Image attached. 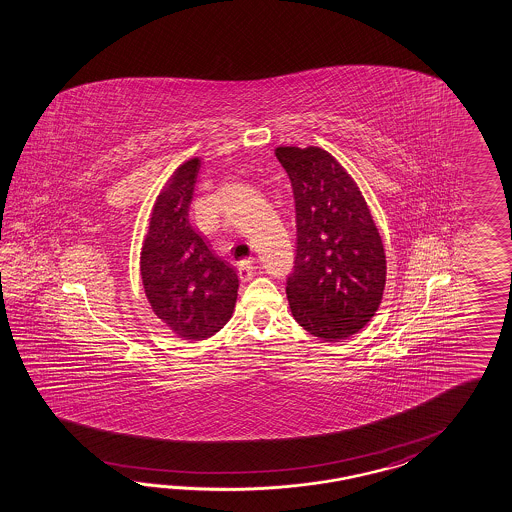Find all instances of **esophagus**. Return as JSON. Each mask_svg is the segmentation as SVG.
Instances as JSON below:
<instances>
[{"instance_id":"obj_1","label":"esophagus","mask_w":512,"mask_h":512,"mask_svg":"<svg viewBox=\"0 0 512 512\" xmlns=\"http://www.w3.org/2000/svg\"><path fill=\"white\" fill-rule=\"evenodd\" d=\"M255 259H246V261H240L238 263V276L242 281H249L255 276Z\"/></svg>"}]
</instances>
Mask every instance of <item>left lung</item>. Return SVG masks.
I'll return each mask as SVG.
<instances>
[{"label":"left lung","instance_id":"1","mask_svg":"<svg viewBox=\"0 0 512 512\" xmlns=\"http://www.w3.org/2000/svg\"><path fill=\"white\" fill-rule=\"evenodd\" d=\"M296 205V263L287 279L294 320L337 343L371 322L386 289V251L360 186L324 149L279 145Z\"/></svg>","mask_w":512,"mask_h":512}]
</instances>
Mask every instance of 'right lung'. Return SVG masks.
I'll return each instance as SVG.
<instances>
[{
  "label": "right lung",
  "instance_id": "add662e5",
  "mask_svg": "<svg viewBox=\"0 0 512 512\" xmlns=\"http://www.w3.org/2000/svg\"><path fill=\"white\" fill-rule=\"evenodd\" d=\"M201 158L182 162L152 207L139 270L154 315L184 341L220 332L235 311L238 276L190 221Z\"/></svg>",
  "mask_w": 512,
  "mask_h": 512
}]
</instances>
